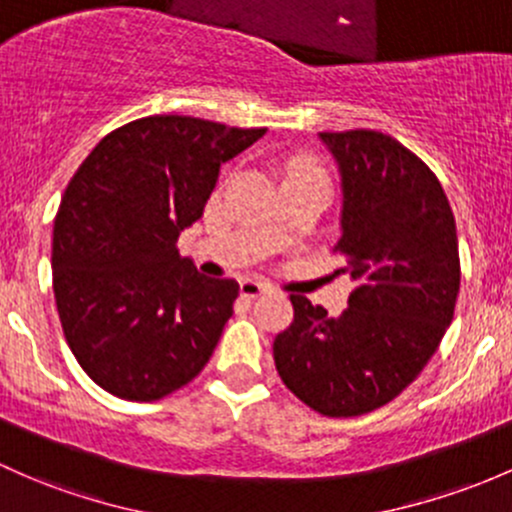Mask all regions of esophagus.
Masks as SVG:
<instances>
[{"instance_id": "obj_1", "label": "esophagus", "mask_w": 512, "mask_h": 512, "mask_svg": "<svg viewBox=\"0 0 512 512\" xmlns=\"http://www.w3.org/2000/svg\"><path fill=\"white\" fill-rule=\"evenodd\" d=\"M267 284H262V282H257V279H242L240 282V294L242 297H260V294H265L267 292Z\"/></svg>"}]
</instances>
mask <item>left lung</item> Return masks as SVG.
Here are the masks:
<instances>
[{
	"instance_id": "8db88e82",
	"label": "left lung",
	"mask_w": 512,
	"mask_h": 512,
	"mask_svg": "<svg viewBox=\"0 0 512 512\" xmlns=\"http://www.w3.org/2000/svg\"><path fill=\"white\" fill-rule=\"evenodd\" d=\"M341 171L348 309L328 316L292 294L294 321L274 338L282 383L326 417H358L422 373L454 319L461 265L456 220L434 171L390 134L321 132Z\"/></svg>"
}]
</instances>
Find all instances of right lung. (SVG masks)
Returning a JSON list of instances; mask_svg holds the SVG:
<instances>
[{
	"label": "right lung",
	"mask_w": 512,
	"mask_h": 512,
	"mask_svg": "<svg viewBox=\"0 0 512 512\" xmlns=\"http://www.w3.org/2000/svg\"><path fill=\"white\" fill-rule=\"evenodd\" d=\"M186 115L134 120L100 139L53 220V294L80 368L110 395L161 400L211 358L238 299L179 255L220 166L265 134Z\"/></svg>",
	"instance_id": "obj_1"
}]
</instances>
